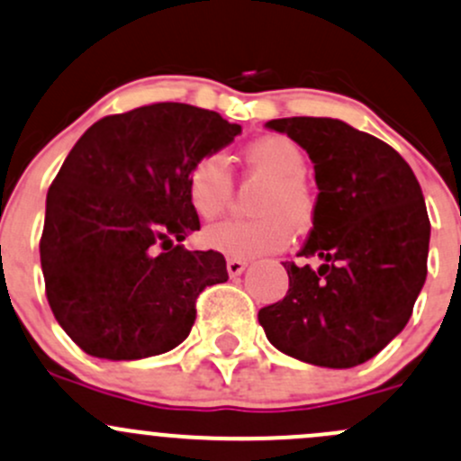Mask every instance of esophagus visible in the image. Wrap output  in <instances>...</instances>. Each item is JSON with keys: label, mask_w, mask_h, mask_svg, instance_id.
<instances>
[{"label": "esophagus", "mask_w": 461, "mask_h": 461, "mask_svg": "<svg viewBox=\"0 0 461 461\" xmlns=\"http://www.w3.org/2000/svg\"><path fill=\"white\" fill-rule=\"evenodd\" d=\"M245 267H247L245 260H240V258H230V260H227V274H230L231 278H236V276L243 274Z\"/></svg>", "instance_id": "34e87169"}]
</instances>
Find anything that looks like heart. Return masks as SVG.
Returning <instances> with one entry per match:
<instances>
[{
	"mask_svg": "<svg viewBox=\"0 0 461 461\" xmlns=\"http://www.w3.org/2000/svg\"><path fill=\"white\" fill-rule=\"evenodd\" d=\"M247 174L265 187L254 198V218H227L203 231V243L230 258L274 254L304 231L316 218V194L304 178L307 157L298 143L283 134L258 139L245 149ZM234 198V176L225 154L196 158L187 174V201L201 218H216Z\"/></svg>",
	"mask_w": 461,
	"mask_h": 461,
	"instance_id": "1",
	"label": "heart"
}]
</instances>
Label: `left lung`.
Instances as JSON below:
<instances>
[{"mask_svg": "<svg viewBox=\"0 0 461 461\" xmlns=\"http://www.w3.org/2000/svg\"><path fill=\"white\" fill-rule=\"evenodd\" d=\"M287 134L313 161L316 218L298 256L283 263L289 289L258 322L278 351L348 369L371 360L406 327L426 280L430 221L418 178L391 145L345 121L289 116Z\"/></svg>", "mask_w": 461, "mask_h": 461, "instance_id": "1", "label": "left lung"}]
</instances>
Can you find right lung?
<instances>
[{"label": "right lung", "mask_w": 461, "mask_h": 461, "mask_svg": "<svg viewBox=\"0 0 461 461\" xmlns=\"http://www.w3.org/2000/svg\"><path fill=\"white\" fill-rule=\"evenodd\" d=\"M239 132L218 113L166 101L104 116L70 149L39 254L48 304L86 353L141 360L190 336L198 294L230 276L218 251L174 245L201 230L187 174Z\"/></svg>", "instance_id": "obj_1"}]
</instances>
